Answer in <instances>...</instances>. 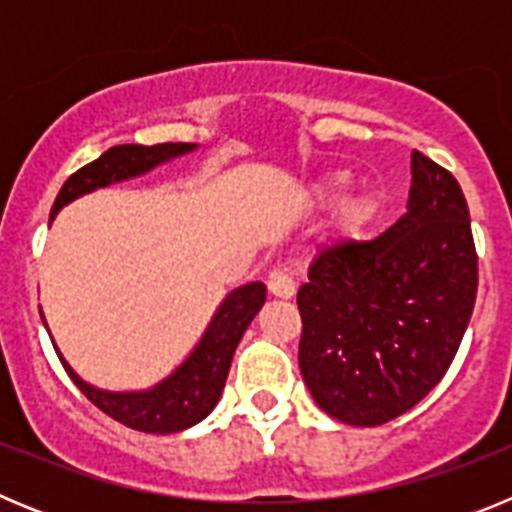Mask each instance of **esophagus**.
Instances as JSON below:
<instances>
[{
	"mask_svg": "<svg viewBox=\"0 0 512 512\" xmlns=\"http://www.w3.org/2000/svg\"><path fill=\"white\" fill-rule=\"evenodd\" d=\"M269 292L274 297L289 300V297H295L297 287H295V282H292V277H289V274H284V271H274V274L269 277Z\"/></svg>",
	"mask_w": 512,
	"mask_h": 512,
	"instance_id": "obj_1",
	"label": "esophagus"
}]
</instances>
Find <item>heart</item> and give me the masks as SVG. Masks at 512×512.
Instances as JSON below:
<instances>
[{
	"label": "heart",
	"instance_id": "obj_1",
	"mask_svg": "<svg viewBox=\"0 0 512 512\" xmlns=\"http://www.w3.org/2000/svg\"><path fill=\"white\" fill-rule=\"evenodd\" d=\"M348 182H351V176H348L346 171H333V174H325L323 179H318V182L312 184L307 194H310V200L315 202V205H325V202L336 200L338 194L348 187ZM377 210H379L377 194L369 192V189H364V192H354V194H348L346 200L338 205L336 223L343 233H356V230L364 228V225L377 215Z\"/></svg>",
	"mask_w": 512,
	"mask_h": 512
}]
</instances>
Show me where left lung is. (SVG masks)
Returning <instances> with one entry per match:
<instances>
[{
  "label": "left lung",
  "mask_w": 512,
  "mask_h": 512,
  "mask_svg": "<svg viewBox=\"0 0 512 512\" xmlns=\"http://www.w3.org/2000/svg\"><path fill=\"white\" fill-rule=\"evenodd\" d=\"M408 212L374 241L320 251L297 292L300 372L330 418L372 428L449 372L477 300V251L451 171L413 151Z\"/></svg>",
  "instance_id": "obj_1"
}]
</instances>
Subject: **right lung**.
<instances>
[{"label": "right lung", "instance_id": "right-lung-1", "mask_svg": "<svg viewBox=\"0 0 512 512\" xmlns=\"http://www.w3.org/2000/svg\"><path fill=\"white\" fill-rule=\"evenodd\" d=\"M197 151V143H158V146H115L104 151L97 161L87 164L66 179L53 202L51 220L84 194L94 189H104L110 184L128 182L143 176L156 166L169 164L171 158L187 156ZM266 302V287L261 282H248L235 287L212 315L210 325L202 333L200 343L192 354L176 366L174 372L148 390L138 392H110L99 390L94 384L84 382L79 374L66 364L61 351H56L63 369L69 372L81 395L94 402L102 413L115 418L117 423L128 425L133 431L143 433H179L187 431L200 420H205L223 395L225 379L230 372L235 348L241 343L243 333L256 318V312ZM43 318V312H40ZM45 323V320H43ZM48 328V325H45Z\"/></svg>", "mask_w": 512, "mask_h": 512}]
</instances>
